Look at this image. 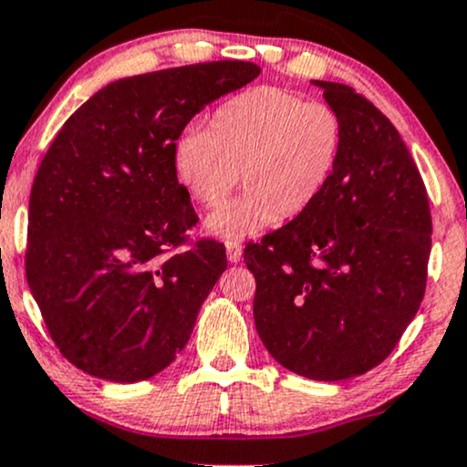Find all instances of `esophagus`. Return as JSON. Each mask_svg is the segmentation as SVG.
<instances>
[{
	"instance_id": "obj_1",
	"label": "esophagus",
	"mask_w": 467,
	"mask_h": 467,
	"mask_svg": "<svg viewBox=\"0 0 467 467\" xmlns=\"http://www.w3.org/2000/svg\"><path fill=\"white\" fill-rule=\"evenodd\" d=\"M226 255H228V262H233V265H236V262L241 260V245L236 241H226Z\"/></svg>"
}]
</instances>
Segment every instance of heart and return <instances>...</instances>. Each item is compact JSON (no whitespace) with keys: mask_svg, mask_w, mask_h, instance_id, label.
<instances>
[{"mask_svg":"<svg viewBox=\"0 0 467 467\" xmlns=\"http://www.w3.org/2000/svg\"><path fill=\"white\" fill-rule=\"evenodd\" d=\"M343 148V120L321 101L258 87L213 111L209 129H188L175 143V173L188 194L213 207L239 182L245 192L207 218V231L234 241L273 222L296 218L321 194Z\"/></svg>","mask_w":467,"mask_h":467,"instance_id":"1","label":"heart"}]
</instances>
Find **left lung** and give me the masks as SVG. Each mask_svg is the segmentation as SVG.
<instances>
[{
  "instance_id": "8db88e82",
  "label": "left lung",
  "mask_w": 467,
  "mask_h": 467,
  "mask_svg": "<svg viewBox=\"0 0 467 467\" xmlns=\"http://www.w3.org/2000/svg\"><path fill=\"white\" fill-rule=\"evenodd\" d=\"M343 120V148L321 194L290 224L247 243L254 321L268 353L313 380H343L396 349L428 284V190L383 111L319 82Z\"/></svg>"
}]
</instances>
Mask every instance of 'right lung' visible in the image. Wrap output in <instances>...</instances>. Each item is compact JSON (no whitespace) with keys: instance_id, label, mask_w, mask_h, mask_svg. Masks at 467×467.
I'll return each instance as SVG.
<instances>
[{"instance_id":"1","label":"right lung","mask_w":467,"mask_h":467,"mask_svg":"<svg viewBox=\"0 0 467 467\" xmlns=\"http://www.w3.org/2000/svg\"><path fill=\"white\" fill-rule=\"evenodd\" d=\"M258 74L249 61H209L124 78L50 143L31 186L25 273L52 343L76 368L135 383L186 347L228 262L222 243L190 241L199 218L177 182L175 141Z\"/></svg>"}]
</instances>
